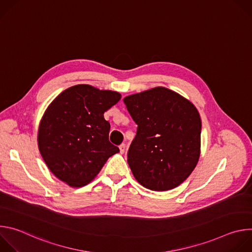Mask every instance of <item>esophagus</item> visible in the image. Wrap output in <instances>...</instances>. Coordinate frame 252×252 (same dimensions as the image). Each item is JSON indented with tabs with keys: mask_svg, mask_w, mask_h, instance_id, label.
Wrapping results in <instances>:
<instances>
[{
	"mask_svg": "<svg viewBox=\"0 0 252 252\" xmlns=\"http://www.w3.org/2000/svg\"><path fill=\"white\" fill-rule=\"evenodd\" d=\"M125 152H126V145H125V143H122V145L120 146V153L124 154Z\"/></svg>",
	"mask_w": 252,
	"mask_h": 252,
	"instance_id": "obj_1",
	"label": "esophagus"
}]
</instances>
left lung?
Wrapping results in <instances>:
<instances>
[{"label":"left lung","instance_id":"1","mask_svg":"<svg viewBox=\"0 0 252 252\" xmlns=\"http://www.w3.org/2000/svg\"><path fill=\"white\" fill-rule=\"evenodd\" d=\"M124 102L137 125L127 151L133 176L156 191L178 187L199 158L201 121L195 106L162 87L127 95Z\"/></svg>","mask_w":252,"mask_h":252}]
</instances>
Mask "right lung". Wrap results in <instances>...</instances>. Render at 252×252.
Segmentation results:
<instances>
[{
  "label": "right lung",
  "mask_w": 252,
  "mask_h": 252,
  "mask_svg": "<svg viewBox=\"0 0 252 252\" xmlns=\"http://www.w3.org/2000/svg\"><path fill=\"white\" fill-rule=\"evenodd\" d=\"M112 91L89 85L70 87L49 105L39 127L40 153L50 170L70 187H83L120 149L109 140L103 118L120 99Z\"/></svg>",
  "instance_id": "add662e5"
}]
</instances>
